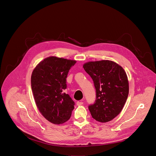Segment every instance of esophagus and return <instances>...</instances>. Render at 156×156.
Segmentation results:
<instances>
[{"label":"esophagus","mask_w":156,"mask_h":156,"mask_svg":"<svg viewBox=\"0 0 156 156\" xmlns=\"http://www.w3.org/2000/svg\"><path fill=\"white\" fill-rule=\"evenodd\" d=\"M83 102H82V101H78L76 102V105H83Z\"/></svg>","instance_id":"1"}]
</instances>
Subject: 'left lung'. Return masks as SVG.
I'll list each match as a JSON object with an SVG mask.
<instances>
[{
	"instance_id": "1",
	"label": "left lung",
	"mask_w": 156,
	"mask_h": 156,
	"mask_svg": "<svg viewBox=\"0 0 156 156\" xmlns=\"http://www.w3.org/2000/svg\"><path fill=\"white\" fill-rule=\"evenodd\" d=\"M83 68L95 88V102L88 105L92 118L102 122L111 121L121 112L128 98L129 85L125 70L108 60L88 62Z\"/></svg>"
}]
</instances>
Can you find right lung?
I'll return each mask as SVG.
<instances>
[{"mask_svg": "<svg viewBox=\"0 0 156 156\" xmlns=\"http://www.w3.org/2000/svg\"><path fill=\"white\" fill-rule=\"evenodd\" d=\"M76 61L49 57L41 61L33 71L31 86L35 103L43 116L55 125L71 117L74 102L64 92L67 88L69 70Z\"/></svg>", "mask_w": 156, "mask_h": 156, "instance_id": "right-lung-1", "label": "right lung"}]
</instances>
